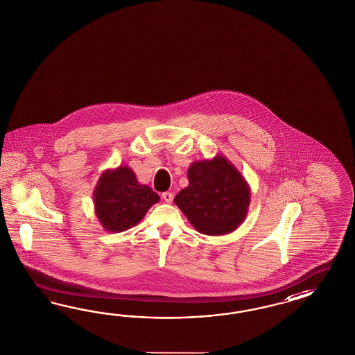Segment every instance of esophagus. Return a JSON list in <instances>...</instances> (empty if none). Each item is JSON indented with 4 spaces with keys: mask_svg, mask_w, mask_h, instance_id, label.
Listing matches in <instances>:
<instances>
[{
    "mask_svg": "<svg viewBox=\"0 0 355 355\" xmlns=\"http://www.w3.org/2000/svg\"><path fill=\"white\" fill-rule=\"evenodd\" d=\"M162 198L167 203L173 202V194L171 192H164L162 194Z\"/></svg>",
    "mask_w": 355,
    "mask_h": 355,
    "instance_id": "34e87169",
    "label": "esophagus"
}]
</instances>
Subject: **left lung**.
Instances as JSON below:
<instances>
[{
	"label": "left lung",
	"instance_id": "obj_1",
	"mask_svg": "<svg viewBox=\"0 0 355 355\" xmlns=\"http://www.w3.org/2000/svg\"><path fill=\"white\" fill-rule=\"evenodd\" d=\"M188 187L173 202L198 232L222 236L241 225L250 205V188L241 173L224 155L193 162Z\"/></svg>",
	"mask_w": 355,
	"mask_h": 355
}]
</instances>
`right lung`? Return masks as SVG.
Wrapping results in <instances>:
<instances>
[{
    "label": "right lung",
    "instance_id": "add662e5",
    "mask_svg": "<svg viewBox=\"0 0 355 355\" xmlns=\"http://www.w3.org/2000/svg\"><path fill=\"white\" fill-rule=\"evenodd\" d=\"M158 201L159 196L137 182L128 166L103 171L93 191L96 216L107 232H123L135 227Z\"/></svg>",
    "mask_w": 355,
    "mask_h": 355
}]
</instances>
